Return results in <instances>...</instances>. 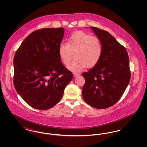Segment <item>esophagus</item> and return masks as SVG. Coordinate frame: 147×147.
<instances>
[{
	"label": "esophagus",
	"mask_w": 147,
	"mask_h": 147,
	"mask_svg": "<svg viewBox=\"0 0 147 147\" xmlns=\"http://www.w3.org/2000/svg\"><path fill=\"white\" fill-rule=\"evenodd\" d=\"M80 75V74L79 73H73V76H74V77H78V76H79Z\"/></svg>",
	"instance_id": "34e87169"
}]
</instances>
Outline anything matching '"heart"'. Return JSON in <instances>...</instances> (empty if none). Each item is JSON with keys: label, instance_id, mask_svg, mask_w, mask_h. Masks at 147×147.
<instances>
[{"label": "heart", "instance_id": "obj_1", "mask_svg": "<svg viewBox=\"0 0 147 147\" xmlns=\"http://www.w3.org/2000/svg\"><path fill=\"white\" fill-rule=\"evenodd\" d=\"M58 52L61 62L65 65H69L73 53H75L76 59L68 68L73 71H80L86 66L91 68L98 63L102 56V46L97 37L78 31L69 36L67 43L60 44Z\"/></svg>", "mask_w": 147, "mask_h": 147}]
</instances>
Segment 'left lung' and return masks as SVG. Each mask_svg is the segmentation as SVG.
Listing matches in <instances>:
<instances>
[{
    "label": "left lung",
    "instance_id": "8db88e82",
    "mask_svg": "<svg viewBox=\"0 0 147 147\" xmlns=\"http://www.w3.org/2000/svg\"><path fill=\"white\" fill-rule=\"evenodd\" d=\"M102 46L98 63L82 74L84 101L92 107L105 109L115 104L123 95L131 78L129 61L125 47L107 31L90 27Z\"/></svg>",
    "mask_w": 147,
    "mask_h": 147
}]
</instances>
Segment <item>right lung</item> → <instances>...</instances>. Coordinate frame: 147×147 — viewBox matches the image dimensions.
<instances>
[{
	"mask_svg": "<svg viewBox=\"0 0 147 147\" xmlns=\"http://www.w3.org/2000/svg\"><path fill=\"white\" fill-rule=\"evenodd\" d=\"M64 29L41 28L21 43L14 56V87L32 107L45 110L57 104L73 78L61 62L58 49Z\"/></svg>",
	"mask_w": 147,
	"mask_h": 147,
	"instance_id": "1",
	"label": "right lung"
}]
</instances>
